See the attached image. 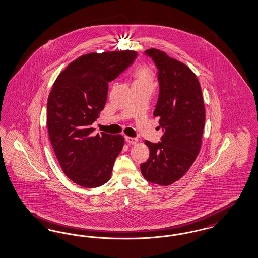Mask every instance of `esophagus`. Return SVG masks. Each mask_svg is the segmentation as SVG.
I'll use <instances>...</instances> for the list:
<instances>
[{
  "mask_svg": "<svg viewBox=\"0 0 258 258\" xmlns=\"http://www.w3.org/2000/svg\"><path fill=\"white\" fill-rule=\"evenodd\" d=\"M125 141L128 143V144H136L138 142V139L137 138H134V137H128V136H125Z\"/></svg>",
  "mask_w": 258,
  "mask_h": 258,
  "instance_id": "esophagus-1",
  "label": "esophagus"
}]
</instances>
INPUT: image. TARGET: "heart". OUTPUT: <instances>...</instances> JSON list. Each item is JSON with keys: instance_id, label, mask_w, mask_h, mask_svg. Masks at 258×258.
Wrapping results in <instances>:
<instances>
[{"instance_id": "obj_1", "label": "heart", "mask_w": 258, "mask_h": 258, "mask_svg": "<svg viewBox=\"0 0 258 258\" xmlns=\"http://www.w3.org/2000/svg\"><path fill=\"white\" fill-rule=\"evenodd\" d=\"M134 83H146L154 84V74L146 66H140L135 71V82Z\"/></svg>"}]
</instances>
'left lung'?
Masks as SVG:
<instances>
[{
	"label": "left lung",
	"instance_id": "obj_1",
	"mask_svg": "<svg viewBox=\"0 0 258 258\" xmlns=\"http://www.w3.org/2000/svg\"><path fill=\"white\" fill-rule=\"evenodd\" d=\"M145 52L158 69L154 116L164 134L161 142L145 141L150 156L140 169L149 182L170 185L185 175L200 153L206 122L204 98L196 75L184 63L157 49Z\"/></svg>",
	"mask_w": 258,
	"mask_h": 258
}]
</instances>
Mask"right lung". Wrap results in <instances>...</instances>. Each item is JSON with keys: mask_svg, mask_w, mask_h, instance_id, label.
<instances>
[{"mask_svg": "<svg viewBox=\"0 0 258 258\" xmlns=\"http://www.w3.org/2000/svg\"><path fill=\"white\" fill-rule=\"evenodd\" d=\"M137 56L134 51L91 52L71 62L53 83L47 103L50 141L62 171L86 188L106 183L124 147L121 134H93L103 110L108 83Z\"/></svg>", "mask_w": 258, "mask_h": 258, "instance_id": "obj_1", "label": "right lung"}]
</instances>
